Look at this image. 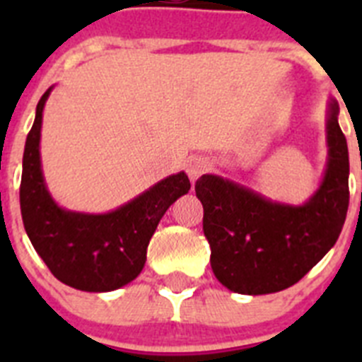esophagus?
I'll use <instances>...</instances> for the list:
<instances>
[{
	"mask_svg": "<svg viewBox=\"0 0 362 362\" xmlns=\"http://www.w3.org/2000/svg\"><path fill=\"white\" fill-rule=\"evenodd\" d=\"M210 166L212 165H210V161L206 158H194L188 161L187 172L188 175H190L192 181H196V179H199L204 172L210 170Z\"/></svg>",
	"mask_w": 362,
	"mask_h": 362,
	"instance_id": "1",
	"label": "esophagus"
}]
</instances>
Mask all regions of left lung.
<instances>
[{
	"instance_id": "left-lung-1",
	"label": "left lung",
	"mask_w": 362,
	"mask_h": 362,
	"mask_svg": "<svg viewBox=\"0 0 362 362\" xmlns=\"http://www.w3.org/2000/svg\"><path fill=\"white\" fill-rule=\"evenodd\" d=\"M337 114V101L330 99L325 177L300 206L270 201L219 175L204 174L196 181L210 264L223 286L245 296L281 292L303 279L335 245L350 201L348 145Z\"/></svg>"
}]
</instances>
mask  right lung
Masks as SVG:
<instances>
[{
    "mask_svg": "<svg viewBox=\"0 0 362 362\" xmlns=\"http://www.w3.org/2000/svg\"><path fill=\"white\" fill-rule=\"evenodd\" d=\"M50 90L52 86L41 95L25 143L19 187L25 230L56 279L83 292H112L141 274L150 238L168 206L190 190V181L185 172L168 175L108 214L57 206L45 185L40 158L43 107Z\"/></svg>",
    "mask_w": 362,
    "mask_h": 362,
    "instance_id": "right-lung-1",
    "label": "right lung"
}]
</instances>
